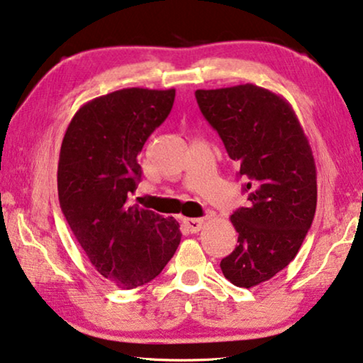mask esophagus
Segmentation results:
<instances>
[{
  "instance_id": "34e87169",
  "label": "esophagus",
  "mask_w": 363,
  "mask_h": 363,
  "mask_svg": "<svg viewBox=\"0 0 363 363\" xmlns=\"http://www.w3.org/2000/svg\"><path fill=\"white\" fill-rule=\"evenodd\" d=\"M182 223H184V226L187 228V231L199 233L200 229H202L205 220L203 218H184Z\"/></svg>"
}]
</instances>
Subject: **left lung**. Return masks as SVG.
Wrapping results in <instances>:
<instances>
[{
  "label": "left lung",
  "instance_id": "obj_1",
  "mask_svg": "<svg viewBox=\"0 0 363 363\" xmlns=\"http://www.w3.org/2000/svg\"><path fill=\"white\" fill-rule=\"evenodd\" d=\"M244 177L247 206L231 215L238 245L220 267L239 287L284 269L306 239L316 208V168L307 135L283 96L254 84L195 91Z\"/></svg>",
  "mask_w": 363,
  "mask_h": 363
}]
</instances>
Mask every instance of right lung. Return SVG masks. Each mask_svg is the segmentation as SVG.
I'll list each match as a JSON object with an SVG mask.
<instances>
[{
  "label": "right lung",
  "instance_id": "add662e5",
  "mask_svg": "<svg viewBox=\"0 0 363 363\" xmlns=\"http://www.w3.org/2000/svg\"><path fill=\"white\" fill-rule=\"evenodd\" d=\"M176 90L123 89L85 103L61 143L57 197L90 263L121 289L150 283L181 242L179 223L130 205L139 153L164 123Z\"/></svg>",
  "mask_w": 363,
  "mask_h": 363
}]
</instances>
